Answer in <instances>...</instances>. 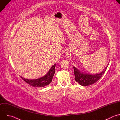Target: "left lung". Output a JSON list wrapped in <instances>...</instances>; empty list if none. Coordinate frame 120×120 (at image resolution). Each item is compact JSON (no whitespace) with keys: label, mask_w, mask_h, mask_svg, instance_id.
Masks as SVG:
<instances>
[{"label":"left lung","mask_w":120,"mask_h":120,"mask_svg":"<svg viewBox=\"0 0 120 120\" xmlns=\"http://www.w3.org/2000/svg\"><path fill=\"white\" fill-rule=\"evenodd\" d=\"M107 66L105 68V69L101 73L94 75L82 73L77 68L73 66L75 81L82 86H88V85L93 84L98 81L104 75L108 67Z\"/></svg>","instance_id":"obj_1"}]
</instances>
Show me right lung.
<instances>
[{"label": "right lung", "mask_w": 120, "mask_h": 120, "mask_svg": "<svg viewBox=\"0 0 120 120\" xmlns=\"http://www.w3.org/2000/svg\"><path fill=\"white\" fill-rule=\"evenodd\" d=\"M56 65V64L52 65L49 72L42 77L33 80L26 79L22 77H21L24 81H25L27 83L29 84L32 86L37 87H44L46 86V85H48L52 82L55 73Z\"/></svg>", "instance_id": "add662e5"}]
</instances>
